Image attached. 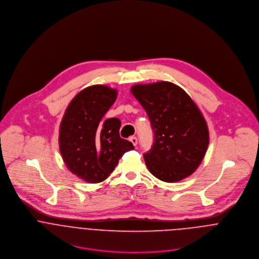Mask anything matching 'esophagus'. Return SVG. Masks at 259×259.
Returning a JSON list of instances; mask_svg holds the SVG:
<instances>
[{
	"mask_svg": "<svg viewBox=\"0 0 259 259\" xmlns=\"http://www.w3.org/2000/svg\"><path fill=\"white\" fill-rule=\"evenodd\" d=\"M130 141H131V143H132L135 147L138 145V139H137L136 137H132V138L130 139Z\"/></svg>",
	"mask_w": 259,
	"mask_h": 259,
	"instance_id": "34e87169",
	"label": "esophagus"
}]
</instances>
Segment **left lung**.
Instances as JSON below:
<instances>
[{
    "label": "left lung",
    "mask_w": 259,
    "mask_h": 259,
    "mask_svg": "<svg viewBox=\"0 0 259 259\" xmlns=\"http://www.w3.org/2000/svg\"><path fill=\"white\" fill-rule=\"evenodd\" d=\"M131 92L147 111L154 134L152 148L144 154L150 174L165 183L189 177L209 143L199 109L182 88L169 81L136 84Z\"/></svg>",
    "instance_id": "8db88e82"
}]
</instances>
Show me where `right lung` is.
Listing matches in <instances>:
<instances>
[{"label": "right lung", "instance_id": "right-lung-1", "mask_svg": "<svg viewBox=\"0 0 259 259\" xmlns=\"http://www.w3.org/2000/svg\"><path fill=\"white\" fill-rule=\"evenodd\" d=\"M117 92L103 84L80 91L63 116L60 125V151L67 167L90 184L110 177L133 144L119 137L120 120L104 118L115 102Z\"/></svg>", "mask_w": 259, "mask_h": 259}]
</instances>
